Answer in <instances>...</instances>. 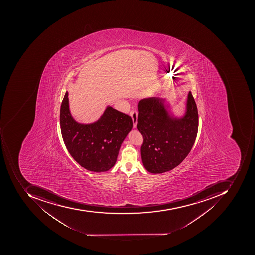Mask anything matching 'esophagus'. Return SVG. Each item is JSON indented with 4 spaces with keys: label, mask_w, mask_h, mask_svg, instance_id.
<instances>
[{
    "label": "esophagus",
    "mask_w": 255,
    "mask_h": 255,
    "mask_svg": "<svg viewBox=\"0 0 255 255\" xmlns=\"http://www.w3.org/2000/svg\"><path fill=\"white\" fill-rule=\"evenodd\" d=\"M131 119H132V122H133V127L134 128H136L137 127V123H138V113L135 110H132L131 111Z\"/></svg>",
    "instance_id": "esophagus-1"
}]
</instances>
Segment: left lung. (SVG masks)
<instances>
[{"mask_svg":"<svg viewBox=\"0 0 255 255\" xmlns=\"http://www.w3.org/2000/svg\"><path fill=\"white\" fill-rule=\"evenodd\" d=\"M137 128L143 136L141 161L148 172L163 173L178 166L192 149L198 128L196 104L191 92L185 114L177 117L165 100L146 98L138 105Z\"/></svg>","mask_w":255,"mask_h":255,"instance_id":"1","label":"left lung"}]
</instances>
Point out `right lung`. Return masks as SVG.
Returning <instances> with one entry per match:
<instances>
[{
    "instance_id": "1",
    "label": "right lung",
    "mask_w": 255,
    "mask_h": 255,
    "mask_svg": "<svg viewBox=\"0 0 255 255\" xmlns=\"http://www.w3.org/2000/svg\"><path fill=\"white\" fill-rule=\"evenodd\" d=\"M62 137L71 156L92 172H107L117 162L123 141L131 131V117L108 106L93 124H79L70 114L68 92L60 107Z\"/></svg>"
}]
</instances>
